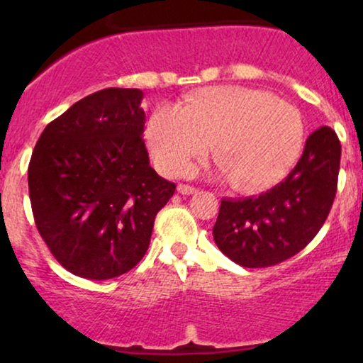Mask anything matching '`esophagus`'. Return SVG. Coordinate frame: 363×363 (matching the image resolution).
<instances>
[{"label": "esophagus", "instance_id": "obj_1", "mask_svg": "<svg viewBox=\"0 0 363 363\" xmlns=\"http://www.w3.org/2000/svg\"><path fill=\"white\" fill-rule=\"evenodd\" d=\"M177 190H178V193H180V195H193V193H196V188L183 185V183H182V185L177 186Z\"/></svg>", "mask_w": 363, "mask_h": 363}]
</instances>
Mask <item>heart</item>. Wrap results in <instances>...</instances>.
I'll use <instances>...</instances> for the list:
<instances>
[{"instance_id": "b5f03b06", "label": "heart", "mask_w": 363, "mask_h": 363, "mask_svg": "<svg viewBox=\"0 0 363 363\" xmlns=\"http://www.w3.org/2000/svg\"><path fill=\"white\" fill-rule=\"evenodd\" d=\"M145 137L153 160L168 175L185 172L213 142L221 175L252 193L276 185L294 167L304 145V121L292 104L269 92L220 86L191 94L182 107L153 108Z\"/></svg>"}]
</instances>
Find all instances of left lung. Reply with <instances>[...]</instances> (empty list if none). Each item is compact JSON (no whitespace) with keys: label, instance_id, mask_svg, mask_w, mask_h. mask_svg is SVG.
Instances as JSON below:
<instances>
[{"label":"left lung","instance_id":"left-lung-1","mask_svg":"<svg viewBox=\"0 0 363 363\" xmlns=\"http://www.w3.org/2000/svg\"><path fill=\"white\" fill-rule=\"evenodd\" d=\"M340 142L330 127L306 140L284 182L240 200H221L213 238L223 255L242 267H267L297 255L314 240L334 203Z\"/></svg>","mask_w":363,"mask_h":363}]
</instances>
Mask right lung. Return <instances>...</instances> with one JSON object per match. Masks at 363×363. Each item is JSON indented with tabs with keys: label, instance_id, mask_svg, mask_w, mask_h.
I'll return each instance as SVG.
<instances>
[{
	"label": "right lung",
	"instance_id": "1",
	"mask_svg": "<svg viewBox=\"0 0 363 363\" xmlns=\"http://www.w3.org/2000/svg\"><path fill=\"white\" fill-rule=\"evenodd\" d=\"M140 89H102L44 128L28 167L39 235L72 274H125L148 250L175 183L150 167Z\"/></svg>",
	"mask_w": 363,
	"mask_h": 363
}]
</instances>
